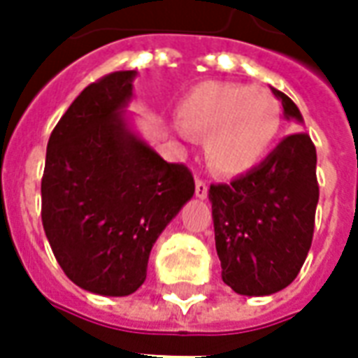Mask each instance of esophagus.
I'll use <instances>...</instances> for the list:
<instances>
[{"mask_svg": "<svg viewBox=\"0 0 358 358\" xmlns=\"http://www.w3.org/2000/svg\"><path fill=\"white\" fill-rule=\"evenodd\" d=\"M207 194H209V186H207L203 180H195V195H197L199 199H207Z\"/></svg>", "mask_w": 358, "mask_h": 358, "instance_id": "obj_1", "label": "esophagus"}]
</instances>
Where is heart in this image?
<instances>
[{
    "mask_svg": "<svg viewBox=\"0 0 358 358\" xmlns=\"http://www.w3.org/2000/svg\"><path fill=\"white\" fill-rule=\"evenodd\" d=\"M178 132L205 138L213 171L240 176L263 161L280 130L278 101L264 90L203 82L182 99Z\"/></svg>",
    "mask_w": 358,
    "mask_h": 358,
    "instance_id": "1",
    "label": "heart"
}]
</instances>
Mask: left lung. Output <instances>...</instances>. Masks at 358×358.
I'll list each match as a JSON object with an SVG mask.
<instances>
[{"mask_svg":"<svg viewBox=\"0 0 358 358\" xmlns=\"http://www.w3.org/2000/svg\"><path fill=\"white\" fill-rule=\"evenodd\" d=\"M287 120L303 122L297 105L270 88ZM222 280L234 292L263 297L299 274L315 232L316 149L305 132L287 136L263 163L209 189Z\"/></svg>","mask_w":358,"mask_h":358,"instance_id":"obj_1","label":"left lung"}]
</instances>
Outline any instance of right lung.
<instances>
[{
	"label": "right lung",
	"mask_w": 358,
	"mask_h": 358,
	"mask_svg": "<svg viewBox=\"0 0 358 358\" xmlns=\"http://www.w3.org/2000/svg\"><path fill=\"white\" fill-rule=\"evenodd\" d=\"M136 71L90 84L48 141L42 222L69 280L97 295H130L151 248L195 192L187 166L166 163L134 130L126 107Z\"/></svg>",
	"instance_id": "1"
}]
</instances>
